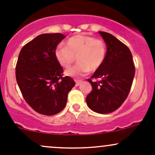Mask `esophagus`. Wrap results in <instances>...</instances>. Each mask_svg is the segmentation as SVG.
<instances>
[{
	"label": "esophagus",
	"mask_w": 155,
	"mask_h": 155,
	"mask_svg": "<svg viewBox=\"0 0 155 155\" xmlns=\"http://www.w3.org/2000/svg\"><path fill=\"white\" fill-rule=\"evenodd\" d=\"M75 81H76V86H79V84L82 82V81L81 80H75Z\"/></svg>",
	"instance_id": "esophagus-1"
}]
</instances>
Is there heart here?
I'll list each match as a JSON object with an SVG mask.
<instances>
[{"mask_svg":"<svg viewBox=\"0 0 155 155\" xmlns=\"http://www.w3.org/2000/svg\"><path fill=\"white\" fill-rule=\"evenodd\" d=\"M55 57L64 68H69L76 61L78 63L68 70L66 74L71 77L85 76L89 71H96L101 67L107 54V45L102 40L91 36L77 35L70 37L65 47L56 49Z\"/></svg>","mask_w":155,"mask_h":155,"instance_id":"obj_1","label":"heart"}]
</instances>
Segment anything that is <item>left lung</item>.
<instances>
[{
	"label": "left lung",
	"mask_w": 155,
	"mask_h": 155,
	"mask_svg": "<svg viewBox=\"0 0 155 155\" xmlns=\"http://www.w3.org/2000/svg\"><path fill=\"white\" fill-rule=\"evenodd\" d=\"M106 42V58L101 67L88 79L92 91L86 97L94 112L107 114L118 109L127 99L135 73L129 48L111 34L99 31ZM98 79L93 82L92 79Z\"/></svg>",
	"instance_id": "obj_1"
}]
</instances>
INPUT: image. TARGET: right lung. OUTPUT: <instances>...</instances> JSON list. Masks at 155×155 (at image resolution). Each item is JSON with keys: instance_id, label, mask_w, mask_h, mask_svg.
<instances>
[{"instance_id": "1", "label": "right lung", "mask_w": 155, "mask_h": 155, "mask_svg": "<svg viewBox=\"0 0 155 155\" xmlns=\"http://www.w3.org/2000/svg\"><path fill=\"white\" fill-rule=\"evenodd\" d=\"M64 37L60 33L42 34L25 44L18 56L17 82L26 103L42 115L62 111L75 86L72 78L63 76V68L54 54Z\"/></svg>"}]
</instances>
